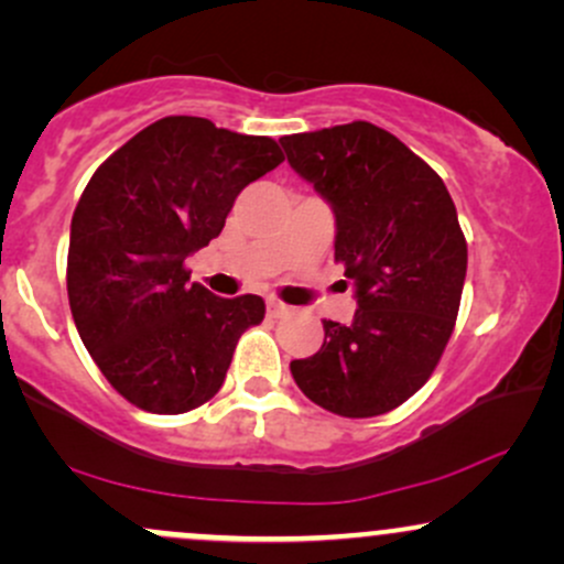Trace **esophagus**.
Segmentation results:
<instances>
[{
  "label": "esophagus",
  "instance_id": "34e87169",
  "mask_svg": "<svg viewBox=\"0 0 564 564\" xmlns=\"http://www.w3.org/2000/svg\"><path fill=\"white\" fill-rule=\"evenodd\" d=\"M268 313L273 315V318H281V315L289 313V304H283V302H278V300H270L268 302Z\"/></svg>",
  "mask_w": 564,
  "mask_h": 564
}]
</instances>
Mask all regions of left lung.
<instances>
[{
  "instance_id": "left-lung-1",
  "label": "left lung",
  "mask_w": 564,
  "mask_h": 564,
  "mask_svg": "<svg viewBox=\"0 0 564 564\" xmlns=\"http://www.w3.org/2000/svg\"><path fill=\"white\" fill-rule=\"evenodd\" d=\"M291 170L332 206L334 257L352 281V321H323L315 355L291 360L326 411L368 419L403 405L435 371L456 326L467 241L437 172L368 121L281 138Z\"/></svg>"
}]
</instances>
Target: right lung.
<instances>
[{"label": "right lung", "mask_w": 564, "mask_h": 564, "mask_svg": "<svg viewBox=\"0 0 564 564\" xmlns=\"http://www.w3.org/2000/svg\"><path fill=\"white\" fill-rule=\"evenodd\" d=\"M270 138L166 116L124 142L84 187L68 243V302L102 377L132 405L185 413L223 387L262 296H215L185 260L225 228L246 185L275 170Z\"/></svg>", "instance_id": "add662e5"}]
</instances>
